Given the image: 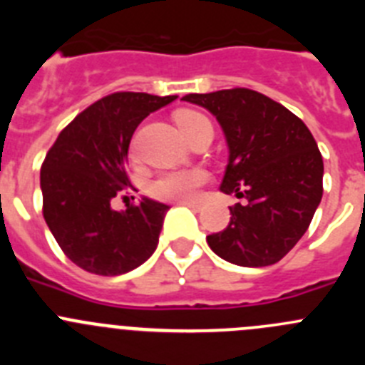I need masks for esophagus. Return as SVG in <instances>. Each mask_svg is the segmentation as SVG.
<instances>
[{
    "label": "esophagus",
    "instance_id": "obj_1",
    "mask_svg": "<svg viewBox=\"0 0 365 365\" xmlns=\"http://www.w3.org/2000/svg\"><path fill=\"white\" fill-rule=\"evenodd\" d=\"M179 205L188 206V208H192L193 212H199V210H201V208H202L201 202H193V201H182V202H179Z\"/></svg>",
    "mask_w": 365,
    "mask_h": 365
}]
</instances>
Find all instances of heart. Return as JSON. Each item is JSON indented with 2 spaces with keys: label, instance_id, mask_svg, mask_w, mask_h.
Returning <instances> with one entry per match:
<instances>
[{
  "label": "heart",
  "instance_id": "obj_1",
  "mask_svg": "<svg viewBox=\"0 0 365 365\" xmlns=\"http://www.w3.org/2000/svg\"><path fill=\"white\" fill-rule=\"evenodd\" d=\"M208 118L199 111L193 109H182L175 115V122L179 125L180 133L188 137L201 122ZM208 180V172L205 168H179V170H166L159 173L148 186L151 197L159 201H193L197 197L199 188L206 185Z\"/></svg>",
  "mask_w": 365,
  "mask_h": 365
}]
</instances>
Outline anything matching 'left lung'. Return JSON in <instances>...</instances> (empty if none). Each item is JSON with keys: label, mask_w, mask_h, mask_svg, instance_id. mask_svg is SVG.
<instances>
[{"label": "left lung", "mask_w": 365, "mask_h": 365, "mask_svg": "<svg viewBox=\"0 0 365 365\" xmlns=\"http://www.w3.org/2000/svg\"><path fill=\"white\" fill-rule=\"evenodd\" d=\"M182 100L215 115L230 150L221 192L247 199L232 206L228 227L206 241L234 265L278 263L302 240L322 201L324 160L314 137L285 106L247 87Z\"/></svg>", "instance_id": "obj_1"}]
</instances>
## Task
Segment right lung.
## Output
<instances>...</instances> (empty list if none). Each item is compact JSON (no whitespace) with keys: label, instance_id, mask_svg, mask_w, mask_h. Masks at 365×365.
I'll list each match as a JSON object with an SVG mask.
<instances>
[{"label":"right lung","instance_id":"right-lung-1","mask_svg":"<svg viewBox=\"0 0 365 365\" xmlns=\"http://www.w3.org/2000/svg\"><path fill=\"white\" fill-rule=\"evenodd\" d=\"M177 96L117 91L60 131L40 172L43 219L62 252L86 272L118 276L155 252L170 206L143 199L111 208L133 188L125 157L137 125Z\"/></svg>","mask_w":365,"mask_h":365}]
</instances>
